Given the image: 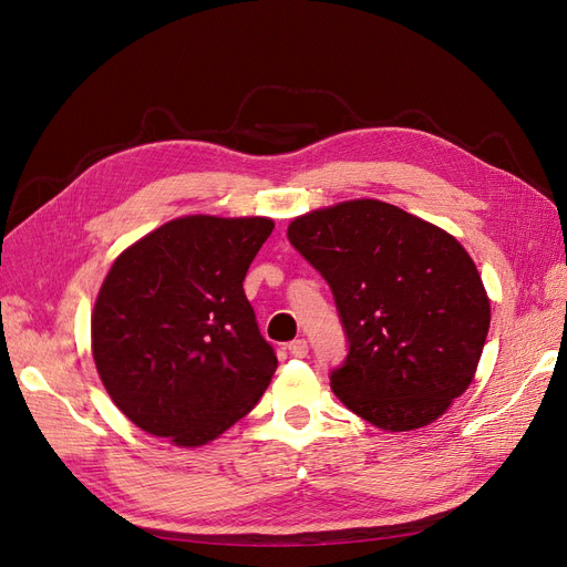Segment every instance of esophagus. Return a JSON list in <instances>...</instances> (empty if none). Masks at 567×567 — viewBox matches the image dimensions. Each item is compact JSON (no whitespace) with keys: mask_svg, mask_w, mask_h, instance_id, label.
<instances>
[{"mask_svg":"<svg viewBox=\"0 0 567 567\" xmlns=\"http://www.w3.org/2000/svg\"><path fill=\"white\" fill-rule=\"evenodd\" d=\"M287 350H289V354H291V357H299V359H303V357L308 354V340H306V338L291 340V342L287 344Z\"/></svg>","mask_w":567,"mask_h":567,"instance_id":"34e87169","label":"esophagus"}]
</instances>
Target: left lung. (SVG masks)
<instances>
[{
  "label": "left lung",
  "instance_id": "1",
  "mask_svg": "<svg viewBox=\"0 0 567 567\" xmlns=\"http://www.w3.org/2000/svg\"><path fill=\"white\" fill-rule=\"evenodd\" d=\"M287 238L333 291L348 357L331 389L344 408L384 431L445 414L475 378L491 322L463 245L375 199L301 215Z\"/></svg>",
  "mask_w": 567,
  "mask_h": 567
}]
</instances>
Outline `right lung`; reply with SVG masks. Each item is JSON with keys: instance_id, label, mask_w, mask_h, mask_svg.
Segmentation results:
<instances>
[{"instance_id": "obj_1", "label": "right lung", "mask_w": 567, "mask_h": 567, "mask_svg": "<svg viewBox=\"0 0 567 567\" xmlns=\"http://www.w3.org/2000/svg\"><path fill=\"white\" fill-rule=\"evenodd\" d=\"M268 217L187 215L122 252L92 312V357L130 422L202 447L248 414L278 359L243 280Z\"/></svg>"}]
</instances>
